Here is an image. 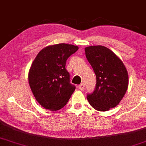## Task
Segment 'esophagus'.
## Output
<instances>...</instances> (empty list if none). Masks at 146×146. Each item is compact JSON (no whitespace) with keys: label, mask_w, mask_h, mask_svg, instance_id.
<instances>
[{"label":"esophagus","mask_w":146,"mask_h":146,"mask_svg":"<svg viewBox=\"0 0 146 146\" xmlns=\"http://www.w3.org/2000/svg\"><path fill=\"white\" fill-rule=\"evenodd\" d=\"M78 88H79V89H80V90H83L85 88V84H84V83L81 84L80 85L78 86Z\"/></svg>","instance_id":"esophagus-1"}]
</instances>
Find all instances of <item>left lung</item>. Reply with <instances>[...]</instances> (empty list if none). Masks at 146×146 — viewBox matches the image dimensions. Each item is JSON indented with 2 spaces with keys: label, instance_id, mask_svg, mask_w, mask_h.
Returning <instances> with one entry per match:
<instances>
[{
  "label": "left lung",
  "instance_id": "1",
  "mask_svg": "<svg viewBox=\"0 0 146 146\" xmlns=\"http://www.w3.org/2000/svg\"><path fill=\"white\" fill-rule=\"evenodd\" d=\"M85 53L96 78L94 90L87 94L88 101L98 111L115 108L127 90L129 76L125 66L111 50L102 45L86 47Z\"/></svg>",
  "mask_w": 146,
  "mask_h": 146
}]
</instances>
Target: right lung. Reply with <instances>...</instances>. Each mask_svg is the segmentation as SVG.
Segmentation results:
<instances>
[{
    "label": "right lung",
    "instance_id": "right-lung-1",
    "mask_svg": "<svg viewBox=\"0 0 146 146\" xmlns=\"http://www.w3.org/2000/svg\"><path fill=\"white\" fill-rule=\"evenodd\" d=\"M78 50L75 45L60 43L38 52L29 70V82L35 99L43 108L52 111L66 104L75 86L70 82L66 60Z\"/></svg>",
    "mask_w": 146,
    "mask_h": 146
}]
</instances>
